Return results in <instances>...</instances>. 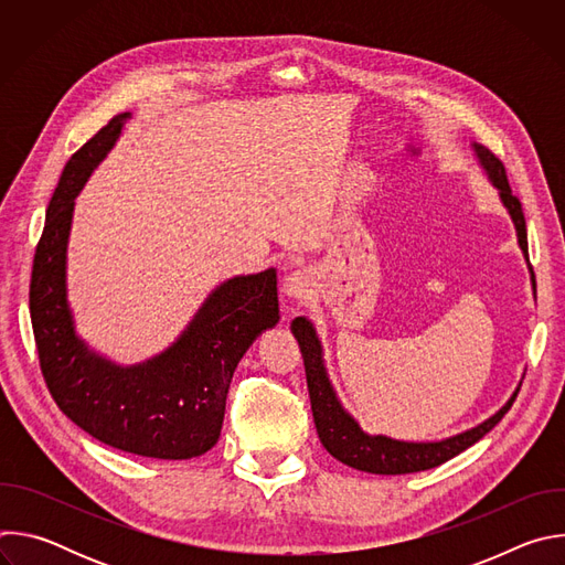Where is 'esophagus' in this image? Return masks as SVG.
Segmentation results:
<instances>
[{
    "label": "esophagus",
    "mask_w": 565,
    "mask_h": 565,
    "mask_svg": "<svg viewBox=\"0 0 565 565\" xmlns=\"http://www.w3.org/2000/svg\"><path fill=\"white\" fill-rule=\"evenodd\" d=\"M312 288H315L312 275L308 270H295V273L286 275L281 292H284L286 299L301 301V299H308L312 295Z\"/></svg>",
    "instance_id": "obj_1"
}]
</instances>
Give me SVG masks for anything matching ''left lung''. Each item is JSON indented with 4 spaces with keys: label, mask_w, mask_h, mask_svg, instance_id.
Listing matches in <instances>:
<instances>
[{
    "label": "left lung",
    "mask_w": 565,
    "mask_h": 565,
    "mask_svg": "<svg viewBox=\"0 0 565 565\" xmlns=\"http://www.w3.org/2000/svg\"><path fill=\"white\" fill-rule=\"evenodd\" d=\"M471 149H473L478 166L482 168V172L488 174V181L497 188L499 199L514 223L519 248L527 262L525 216H523L519 199L510 190L505 168L501 160L482 145L471 142ZM527 268H530V262H527ZM530 275H532V268H530ZM532 290L536 297L534 275H532ZM290 331L301 349L308 395H310V409H312V418H315V427H317V436H319L321 445H324V449L340 462H344L353 469H360V471H369V473H386V476L412 473V471H425V469H431V467H438V465L451 460L454 456H458L460 451H465L467 447L478 443L482 436L492 431L501 423V418L510 412L512 402L521 388V382H519V386L514 388V393L510 395L505 405L497 414H492L488 420H482L476 427L454 434L449 438L399 440V438H391L384 434H369L347 412L342 399L338 397V391L327 371L324 349H321V342H319V335H317V329L312 321L306 315L295 317L290 324Z\"/></svg>",
    "instance_id": "1"
}]
</instances>
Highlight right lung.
Returning <instances> with one entry per match:
<instances>
[{"instance_id": "right-lung-1", "label": "right lung", "mask_w": 565, "mask_h": 565, "mask_svg": "<svg viewBox=\"0 0 565 565\" xmlns=\"http://www.w3.org/2000/svg\"><path fill=\"white\" fill-rule=\"evenodd\" d=\"M129 118H111L64 166L33 259L31 321L46 386L66 418L114 449L188 460L216 445L238 360L277 327V270L221 281L168 349L136 364H118L77 335L66 288L75 196Z\"/></svg>"}]
</instances>
